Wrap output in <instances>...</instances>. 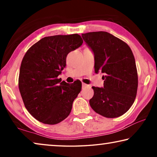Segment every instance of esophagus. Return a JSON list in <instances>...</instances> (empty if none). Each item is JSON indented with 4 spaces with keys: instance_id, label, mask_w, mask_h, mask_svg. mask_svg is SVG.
<instances>
[{
    "instance_id": "esophagus-1",
    "label": "esophagus",
    "mask_w": 157,
    "mask_h": 157,
    "mask_svg": "<svg viewBox=\"0 0 157 157\" xmlns=\"http://www.w3.org/2000/svg\"><path fill=\"white\" fill-rule=\"evenodd\" d=\"M82 88H85V87H86V86H88L89 85H87L86 84H84V83H82Z\"/></svg>"
}]
</instances>
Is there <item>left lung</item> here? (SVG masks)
Segmentation results:
<instances>
[{
	"label": "left lung",
	"instance_id": "1",
	"mask_svg": "<svg viewBox=\"0 0 157 157\" xmlns=\"http://www.w3.org/2000/svg\"><path fill=\"white\" fill-rule=\"evenodd\" d=\"M94 54L95 72L105 74L104 86H93L94 95L89 104L106 118H117L126 113L136 96L138 75L131 48L125 42L107 32L82 34Z\"/></svg>",
	"mask_w": 157,
	"mask_h": 157
}]
</instances>
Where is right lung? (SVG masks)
Listing matches in <instances>:
<instances>
[{
	"instance_id": "add662e5",
	"label": "right lung",
	"mask_w": 157,
	"mask_h": 157,
	"mask_svg": "<svg viewBox=\"0 0 157 157\" xmlns=\"http://www.w3.org/2000/svg\"><path fill=\"white\" fill-rule=\"evenodd\" d=\"M82 43L78 34L46 36L23 57L18 88L28 112L41 123L57 124L70 114L82 83L69 84L57 77L65 68L67 55Z\"/></svg>"
}]
</instances>
